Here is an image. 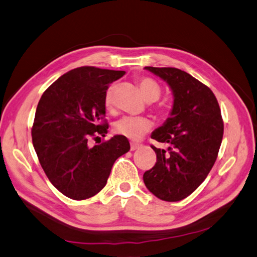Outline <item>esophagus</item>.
Instances as JSON below:
<instances>
[{"label": "esophagus", "mask_w": 257, "mask_h": 257, "mask_svg": "<svg viewBox=\"0 0 257 257\" xmlns=\"http://www.w3.org/2000/svg\"><path fill=\"white\" fill-rule=\"evenodd\" d=\"M140 147H142V145H139V144H136V143H132V144H130V150H132V152H134V150L138 149V148H140Z\"/></svg>", "instance_id": "obj_1"}]
</instances>
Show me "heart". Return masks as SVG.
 I'll return each instance as SVG.
<instances>
[{
	"label": "heart",
	"instance_id": "heart-1",
	"mask_svg": "<svg viewBox=\"0 0 257 257\" xmlns=\"http://www.w3.org/2000/svg\"><path fill=\"white\" fill-rule=\"evenodd\" d=\"M139 89L143 93V97L147 102H155L159 99L162 94L160 85L152 78H142L139 80ZM112 88H110L104 97V107L107 110H112ZM152 121L145 117H123L114 123L113 132L128 138L130 140H138L143 136L149 132L152 128Z\"/></svg>",
	"mask_w": 257,
	"mask_h": 257
}]
</instances>
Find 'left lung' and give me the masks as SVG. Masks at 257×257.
<instances>
[{"mask_svg": "<svg viewBox=\"0 0 257 257\" xmlns=\"http://www.w3.org/2000/svg\"><path fill=\"white\" fill-rule=\"evenodd\" d=\"M168 83L174 104L165 123L152 138L168 149L152 146L154 167L144 174L146 187L166 202H178L197 189L217 158L224 122L215 94L189 73L176 68L146 67Z\"/></svg>", "mask_w": 257, "mask_h": 257, "instance_id": "obj_1", "label": "left lung"}]
</instances>
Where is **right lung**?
Instances as JSON below:
<instances>
[{"mask_svg": "<svg viewBox=\"0 0 257 257\" xmlns=\"http://www.w3.org/2000/svg\"><path fill=\"white\" fill-rule=\"evenodd\" d=\"M124 71L80 67L61 75L43 92L35 111L32 143L45 175L67 197H92L107 184L111 168L130 145L121 136L90 147L104 137V97Z\"/></svg>", "mask_w": 257, "mask_h": 257, "instance_id": "add662e5", "label": "right lung"}]
</instances>
